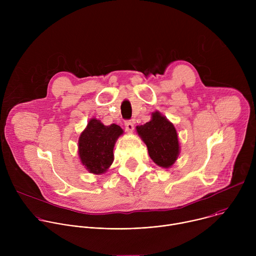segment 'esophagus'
<instances>
[{"label":"esophagus","mask_w":256,"mask_h":256,"mask_svg":"<svg viewBox=\"0 0 256 256\" xmlns=\"http://www.w3.org/2000/svg\"><path fill=\"white\" fill-rule=\"evenodd\" d=\"M124 126H126V130L128 132H132L134 126V124L130 122V120H126L124 122Z\"/></svg>","instance_id":"1"}]
</instances>
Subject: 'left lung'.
<instances>
[{"label":"left lung","mask_w":256,"mask_h":256,"mask_svg":"<svg viewBox=\"0 0 256 256\" xmlns=\"http://www.w3.org/2000/svg\"><path fill=\"white\" fill-rule=\"evenodd\" d=\"M136 132L147 144L149 156L162 168L171 167L179 155L176 130L159 112L152 114V120L136 126Z\"/></svg>","instance_id":"left-lung-1"}]
</instances>
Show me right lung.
Listing matches in <instances>:
<instances>
[{
	"mask_svg": "<svg viewBox=\"0 0 256 256\" xmlns=\"http://www.w3.org/2000/svg\"><path fill=\"white\" fill-rule=\"evenodd\" d=\"M122 128L112 124L104 126L99 120H89L79 138L78 153L82 164L93 174H102L114 162V148Z\"/></svg>",
	"mask_w": 256,
	"mask_h": 256,
	"instance_id": "obj_1",
	"label": "right lung"
}]
</instances>
